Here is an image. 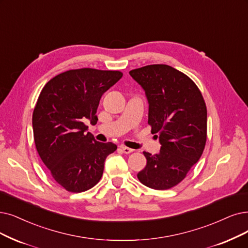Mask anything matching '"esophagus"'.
<instances>
[{
    "label": "esophagus",
    "mask_w": 248,
    "mask_h": 248,
    "mask_svg": "<svg viewBox=\"0 0 248 248\" xmlns=\"http://www.w3.org/2000/svg\"><path fill=\"white\" fill-rule=\"evenodd\" d=\"M120 148H121V151H122L124 154H130V153H132V152H133L132 148H129V147L124 146V145H121V146H120Z\"/></svg>",
    "instance_id": "34e87169"
}]
</instances>
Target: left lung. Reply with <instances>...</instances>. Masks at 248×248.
<instances>
[{
  "instance_id": "1",
  "label": "left lung",
  "mask_w": 248,
  "mask_h": 248,
  "mask_svg": "<svg viewBox=\"0 0 248 248\" xmlns=\"http://www.w3.org/2000/svg\"><path fill=\"white\" fill-rule=\"evenodd\" d=\"M129 74L145 91L148 125L162 144L157 155L143 152L146 166L137 178L152 189H170L203 153L207 129L203 96L192 79L165 64L133 69Z\"/></svg>"
}]
</instances>
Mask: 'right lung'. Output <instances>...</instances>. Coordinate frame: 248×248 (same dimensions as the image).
Returning <instances> with one entry per match:
<instances>
[{"label":"right lung","instance_id":"add662e5","mask_svg":"<svg viewBox=\"0 0 248 248\" xmlns=\"http://www.w3.org/2000/svg\"><path fill=\"white\" fill-rule=\"evenodd\" d=\"M123 76L120 71L81 68L53 77L32 114L36 151L55 181L69 192H83L101 180L106 157L117 150L86 132L96 124L102 95Z\"/></svg>","mask_w":248,"mask_h":248}]
</instances>
